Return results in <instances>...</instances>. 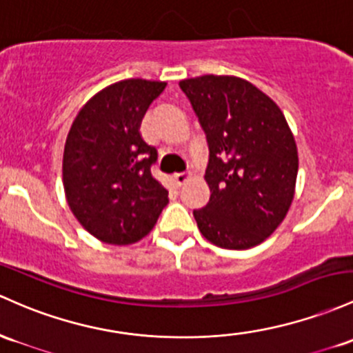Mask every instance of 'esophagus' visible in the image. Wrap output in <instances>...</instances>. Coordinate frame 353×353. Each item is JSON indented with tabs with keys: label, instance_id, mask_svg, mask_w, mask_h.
<instances>
[{
	"label": "esophagus",
	"instance_id": "1",
	"mask_svg": "<svg viewBox=\"0 0 353 353\" xmlns=\"http://www.w3.org/2000/svg\"><path fill=\"white\" fill-rule=\"evenodd\" d=\"M191 176L192 174L189 172V170L188 172H177V174H174V181H176V184L181 188V185H184L189 179H191Z\"/></svg>",
	"mask_w": 353,
	"mask_h": 353
}]
</instances>
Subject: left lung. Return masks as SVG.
Segmentation results:
<instances>
[{"label":"left lung","instance_id":"8db88e82","mask_svg":"<svg viewBox=\"0 0 353 353\" xmlns=\"http://www.w3.org/2000/svg\"><path fill=\"white\" fill-rule=\"evenodd\" d=\"M209 145V203L194 209L201 234L226 250L265 241L295 196L296 142L280 107L248 80L203 75L179 82Z\"/></svg>","mask_w":353,"mask_h":353}]
</instances>
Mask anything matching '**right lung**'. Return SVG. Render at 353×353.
I'll list each match as a JSON object with an SVG mask.
<instances>
[{
  "label": "right lung",
  "instance_id": "1",
  "mask_svg": "<svg viewBox=\"0 0 353 353\" xmlns=\"http://www.w3.org/2000/svg\"><path fill=\"white\" fill-rule=\"evenodd\" d=\"M165 82L129 79L88 100L73 120L63 150V188L77 221L107 245H132L150 233L169 203L150 172L156 147L141 122Z\"/></svg>",
  "mask_w": 353,
  "mask_h": 353
}]
</instances>
